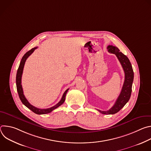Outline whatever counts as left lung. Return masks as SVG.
Listing matches in <instances>:
<instances>
[{"instance_id": "1", "label": "left lung", "mask_w": 151, "mask_h": 151, "mask_svg": "<svg viewBox=\"0 0 151 151\" xmlns=\"http://www.w3.org/2000/svg\"><path fill=\"white\" fill-rule=\"evenodd\" d=\"M107 49L109 52L116 55L125 73V80L122 88L121 93L118 96V99H116V101H115L114 105L109 110L107 111L98 110V111L102 114L111 115L115 114L119 112L128 101L129 99H130L132 91V84L134 79V72L130 60H129V59L125 55L120 52L119 50L116 47L108 45Z\"/></svg>"}]
</instances>
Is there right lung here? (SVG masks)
<instances>
[{"label":"right lung","instance_id":"add662e5","mask_svg":"<svg viewBox=\"0 0 151 151\" xmlns=\"http://www.w3.org/2000/svg\"><path fill=\"white\" fill-rule=\"evenodd\" d=\"M37 48V47L33 48L32 50H30V51H29L28 52H27L24 55V56L23 57L22 59H21L20 64H19V66L18 67V70H17V73L16 85H17V92H18L19 97L21 102L23 103V104H24L27 107H28L29 109H30L34 113H35L36 114H38V115H42V114H49L51 112H52L53 110H54L56 108H57L58 107L61 106L64 103V101H65L66 95L69 89L66 90L65 91V92L64 93L61 100L57 104H55V106L50 107V108H48V109H39V108H37V107L33 106V105H32L28 101V100L26 99V98L25 97V96L24 95V93H23V88H22V85H21V77H22V74H23V72L24 64H25V62H26L27 58L33 52V51Z\"/></svg>","mask_w":151,"mask_h":151}]
</instances>
